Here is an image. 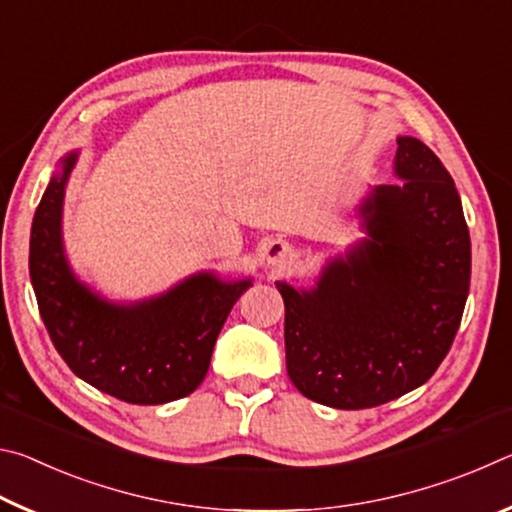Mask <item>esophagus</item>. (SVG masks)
<instances>
[{
  "label": "esophagus",
  "mask_w": 512,
  "mask_h": 512,
  "mask_svg": "<svg viewBox=\"0 0 512 512\" xmlns=\"http://www.w3.org/2000/svg\"><path fill=\"white\" fill-rule=\"evenodd\" d=\"M291 255V248L289 244H282V241H273L271 246H268V262L277 264V262H284Z\"/></svg>",
  "instance_id": "esophagus-1"
}]
</instances>
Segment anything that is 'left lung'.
<instances>
[{
  "mask_svg": "<svg viewBox=\"0 0 512 512\" xmlns=\"http://www.w3.org/2000/svg\"><path fill=\"white\" fill-rule=\"evenodd\" d=\"M402 185L361 207L370 239L325 268L314 291L277 282L287 372L334 409H372L422 386L452 348L470 293L472 250L461 196L415 137L397 140Z\"/></svg>",
  "mask_w": 512,
  "mask_h": 512,
  "instance_id": "left-lung-1",
  "label": "left lung"
}]
</instances>
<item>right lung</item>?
I'll return each mask as SVG.
<instances>
[{
    "mask_svg": "<svg viewBox=\"0 0 512 512\" xmlns=\"http://www.w3.org/2000/svg\"><path fill=\"white\" fill-rule=\"evenodd\" d=\"M76 155L51 180L33 216L29 273L49 339L76 377L128 404H164L194 393L221 327L250 282L194 275L158 300L115 307L65 264L60 207Z\"/></svg>",
    "mask_w": 512,
    "mask_h": 512,
    "instance_id": "1",
    "label": "right lung"
}]
</instances>
